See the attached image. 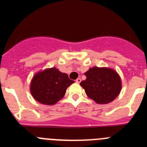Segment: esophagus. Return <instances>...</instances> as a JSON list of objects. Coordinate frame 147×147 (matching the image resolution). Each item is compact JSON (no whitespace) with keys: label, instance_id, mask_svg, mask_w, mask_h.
Masks as SVG:
<instances>
[{"label":"esophagus","instance_id":"obj_1","mask_svg":"<svg viewBox=\"0 0 147 147\" xmlns=\"http://www.w3.org/2000/svg\"><path fill=\"white\" fill-rule=\"evenodd\" d=\"M81 81H82V80L80 79V78H77V79L76 80V82H77V83H80L81 82Z\"/></svg>","mask_w":147,"mask_h":147}]
</instances>
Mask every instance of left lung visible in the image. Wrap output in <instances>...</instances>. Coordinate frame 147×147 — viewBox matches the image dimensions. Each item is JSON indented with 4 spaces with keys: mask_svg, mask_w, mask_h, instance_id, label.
Listing matches in <instances>:
<instances>
[{
    "mask_svg": "<svg viewBox=\"0 0 147 147\" xmlns=\"http://www.w3.org/2000/svg\"><path fill=\"white\" fill-rule=\"evenodd\" d=\"M86 80L80 85L87 96L97 104H108L119 95L121 80L118 73L109 67H93L85 73Z\"/></svg>",
    "mask_w": 147,
    "mask_h": 147,
    "instance_id": "8db88e82",
    "label": "left lung"
}]
</instances>
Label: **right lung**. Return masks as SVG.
<instances>
[{"mask_svg": "<svg viewBox=\"0 0 147 147\" xmlns=\"http://www.w3.org/2000/svg\"><path fill=\"white\" fill-rule=\"evenodd\" d=\"M74 81L56 67L37 72L32 78L30 91L36 101L42 105H53L63 98L66 90Z\"/></svg>", "mask_w": 147, "mask_h": 147, "instance_id": "add662e5", "label": "right lung"}]
</instances>
